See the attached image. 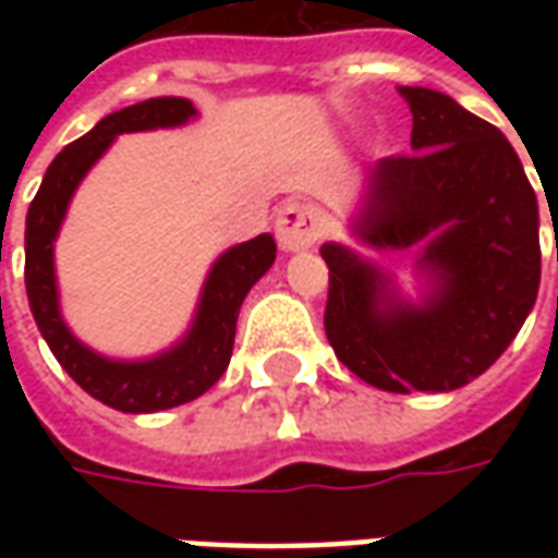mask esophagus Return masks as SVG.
<instances>
[{
	"label": "esophagus",
	"mask_w": 558,
	"mask_h": 558,
	"mask_svg": "<svg viewBox=\"0 0 558 558\" xmlns=\"http://www.w3.org/2000/svg\"><path fill=\"white\" fill-rule=\"evenodd\" d=\"M275 232H278V242L283 251H304V247L316 244V239L323 235V218H319V211L311 203L290 199L278 211Z\"/></svg>",
	"instance_id": "1"
}]
</instances>
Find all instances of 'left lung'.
Listing matches in <instances>:
<instances>
[{"instance_id": "1", "label": "left lung", "mask_w": 558, "mask_h": 558, "mask_svg": "<svg viewBox=\"0 0 558 558\" xmlns=\"http://www.w3.org/2000/svg\"><path fill=\"white\" fill-rule=\"evenodd\" d=\"M398 92L415 155L364 172L350 232L374 251H415L418 295L350 244L326 242V338L367 386L442 395L478 379L535 307L538 199L499 128L442 92Z\"/></svg>"}]
</instances>
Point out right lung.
<instances>
[{
	"label": "right lung",
	"instance_id": "right-lung-1",
	"mask_svg": "<svg viewBox=\"0 0 558 558\" xmlns=\"http://www.w3.org/2000/svg\"><path fill=\"white\" fill-rule=\"evenodd\" d=\"M194 119V104L172 95L148 98L104 116L89 134H83L56 155L26 215V295L41 338L47 340L56 362L65 367V374L86 395L101 400L104 407L131 415L182 407L206 395L218 383L230 364L235 319L244 295L271 268L278 244L271 232H263L251 242L227 247L208 268L194 319L182 338L148 359H110L86 347L68 328L59 307L56 239L71 206V196L77 194L86 172L104 158V151L113 146L119 134L182 128Z\"/></svg>",
	"mask_w": 558,
	"mask_h": 558
}]
</instances>
